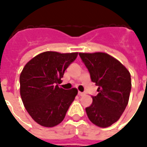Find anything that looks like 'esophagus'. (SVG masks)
Masks as SVG:
<instances>
[{
	"instance_id": "1",
	"label": "esophagus",
	"mask_w": 147,
	"mask_h": 147,
	"mask_svg": "<svg viewBox=\"0 0 147 147\" xmlns=\"http://www.w3.org/2000/svg\"><path fill=\"white\" fill-rule=\"evenodd\" d=\"M85 94L84 93H83V92H80V91H78V95L79 96H83V95H84Z\"/></svg>"
}]
</instances>
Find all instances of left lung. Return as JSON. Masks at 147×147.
<instances>
[{
	"label": "left lung",
	"instance_id": "left-lung-1",
	"mask_svg": "<svg viewBox=\"0 0 147 147\" xmlns=\"http://www.w3.org/2000/svg\"><path fill=\"white\" fill-rule=\"evenodd\" d=\"M90 73V79L98 86V94L92 96L86 108L88 119L101 128L116 122L126 108L131 90L129 71L118 59L105 53H80Z\"/></svg>",
	"mask_w": 147,
	"mask_h": 147
}]
</instances>
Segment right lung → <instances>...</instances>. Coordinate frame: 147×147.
Returning <instances> with one entry per match:
<instances>
[{
    "label": "right lung",
    "mask_w": 147,
    "mask_h": 147,
    "mask_svg": "<svg viewBox=\"0 0 147 147\" xmlns=\"http://www.w3.org/2000/svg\"><path fill=\"white\" fill-rule=\"evenodd\" d=\"M78 53L46 51L28 62L20 74V94L32 119L44 127H53L64 119L78 94L77 88H59L61 78Z\"/></svg>",
    "instance_id": "obj_1"
}]
</instances>
